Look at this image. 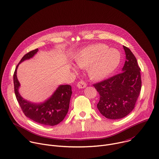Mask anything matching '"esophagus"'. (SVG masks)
Here are the masks:
<instances>
[{
	"label": "esophagus",
	"instance_id": "esophagus-1",
	"mask_svg": "<svg viewBox=\"0 0 159 159\" xmlns=\"http://www.w3.org/2000/svg\"><path fill=\"white\" fill-rule=\"evenodd\" d=\"M86 85H87L86 83L83 80L79 81L77 84V86L79 88V89H84V88L86 86Z\"/></svg>",
	"mask_w": 159,
	"mask_h": 159
}]
</instances>
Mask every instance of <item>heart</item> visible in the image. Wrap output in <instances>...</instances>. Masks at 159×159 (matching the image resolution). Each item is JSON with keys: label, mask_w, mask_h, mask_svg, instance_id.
<instances>
[{"label": "heart", "mask_w": 159, "mask_h": 159, "mask_svg": "<svg viewBox=\"0 0 159 159\" xmlns=\"http://www.w3.org/2000/svg\"><path fill=\"white\" fill-rule=\"evenodd\" d=\"M120 61V53L116 49L108 48L98 43L87 47L78 52L75 59L76 65L87 68L90 78L100 80L111 74Z\"/></svg>", "instance_id": "b5f03b06"}]
</instances>
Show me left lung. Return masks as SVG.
<instances>
[{
    "label": "left lung",
    "instance_id": "obj_1",
    "mask_svg": "<svg viewBox=\"0 0 159 159\" xmlns=\"http://www.w3.org/2000/svg\"><path fill=\"white\" fill-rule=\"evenodd\" d=\"M126 58L122 72L93 86L100 94L97 108L100 114L110 119H118L128 115L134 108L142 89L140 67L137 60L125 46Z\"/></svg>",
    "mask_w": 159,
    "mask_h": 159
}]
</instances>
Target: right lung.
I'll use <instances>...</instances> for the list:
<instances>
[{"label":"right lung","instance_id":"right-lung-1","mask_svg":"<svg viewBox=\"0 0 159 159\" xmlns=\"http://www.w3.org/2000/svg\"><path fill=\"white\" fill-rule=\"evenodd\" d=\"M38 50L37 48L27 53L16 66L13 76L14 93L23 113L27 117L39 124L53 126L62 121L68 112L72 95L71 86L69 84L60 85L48 100L40 103H34L25 100L18 92L20 84L16 76L17 67L24 61L33 57Z\"/></svg>","mask_w":159,"mask_h":159}]
</instances>
